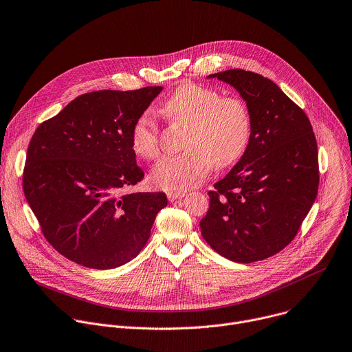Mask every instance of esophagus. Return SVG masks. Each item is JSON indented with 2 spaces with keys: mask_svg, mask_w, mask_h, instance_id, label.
<instances>
[{
  "mask_svg": "<svg viewBox=\"0 0 352 352\" xmlns=\"http://www.w3.org/2000/svg\"><path fill=\"white\" fill-rule=\"evenodd\" d=\"M184 196H185V192H179V190H170V192H167V197H168L170 201L181 199Z\"/></svg>",
  "mask_w": 352,
  "mask_h": 352,
  "instance_id": "esophagus-1",
  "label": "esophagus"
}]
</instances>
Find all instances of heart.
I'll return each instance as SVG.
<instances>
[{
  "instance_id": "obj_1",
  "label": "heart",
  "mask_w": 352,
  "mask_h": 352,
  "mask_svg": "<svg viewBox=\"0 0 352 352\" xmlns=\"http://www.w3.org/2000/svg\"><path fill=\"white\" fill-rule=\"evenodd\" d=\"M163 111L174 123L189 124L184 145L188 151L156 164L151 179L157 188L179 192L195 188L210 175L214 164L229 167L248 148L252 116L239 98L186 82L170 95ZM130 140L134 153L145 160H156L162 153L160 129L148 111L133 124Z\"/></svg>"
}]
</instances>
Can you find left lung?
<instances>
[{
    "label": "left lung",
    "mask_w": 352,
    "mask_h": 352,
    "mask_svg": "<svg viewBox=\"0 0 352 352\" xmlns=\"http://www.w3.org/2000/svg\"><path fill=\"white\" fill-rule=\"evenodd\" d=\"M210 77L239 91L252 116V134L242 159L208 190L201 235L230 261H261L294 239L316 199L315 134L304 110L272 80L242 69Z\"/></svg>",
    "instance_id": "left-lung-1"
}]
</instances>
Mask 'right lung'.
<instances>
[{
    "mask_svg": "<svg viewBox=\"0 0 352 352\" xmlns=\"http://www.w3.org/2000/svg\"><path fill=\"white\" fill-rule=\"evenodd\" d=\"M162 89L82 94L33 134L25 196L48 243L70 261L110 270L131 261L146 245L167 196L126 193L144 178L130 137Z\"/></svg>",
    "mask_w": 352,
    "mask_h": 352,
    "instance_id": "1",
    "label": "right lung"
}]
</instances>
